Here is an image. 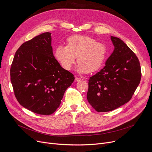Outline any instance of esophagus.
<instances>
[{"mask_svg":"<svg viewBox=\"0 0 152 152\" xmlns=\"http://www.w3.org/2000/svg\"><path fill=\"white\" fill-rule=\"evenodd\" d=\"M82 80V79L80 78V77H75V81H79Z\"/></svg>","mask_w":152,"mask_h":152,"instance_id":"esophagus-1","label":"esophagus"}]
</instances>
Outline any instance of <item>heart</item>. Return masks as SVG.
I'll list each match as a JSON object with an SVG mask.
<instances>
[{
    "label": "heart",
    "mask_w": 152,
    "mask_h": 152,
    "mask_svg": "<svg viewBox=\"0 0 152 152\" xmlns=\"http://www.w3.org/2000/svg\"><path fill=\"white\" fill-rule=\"evenodd\" d=\"M66 45H58L54 50L55 57L63 68L69 70L77 61V70L92 73L103 65L107 55L105 44L98 42L91 37L74 35L66 40Z\"/></svg>",
    "instance_id": "b5f03b06"
}]
</instances>
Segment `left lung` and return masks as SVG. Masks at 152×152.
<instances>
[{
	"instance_id": "1",
	"label": "left lung",
	"mask_w": 152,
	"mask_h": 152,
	"mask_svg": "<svg viewBox=\"0 0 152 152\" xmlns=\"http://www.w3.org/2000/svg\"><path fill=\"white\" fill-rule=\"evenodd\" d=\"M114 50L105 66L89 79L87 99L98 112L115 110L132 98L141 79L140 62L122 40L111 36Z\"/></svg>"
}]
</instances>
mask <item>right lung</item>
I'll return each mask as SVG.
<instances>
[{"instance_id": "1", "label": "right lung", "mask_w": 152, "mask_h": 152, "mask_svg": "<svg viewBox=\"0 0 152 152\" xmlns=\"http://www.w3.org/2000/svg\"><path fill=\"white\" fill-rule=\"evenodd\" d=\"M50 35L47 32L23 43L10 68L11 83L20 104L43 115L55 112L75 81L74 75L55 58Z\"/></svg>"}]
</instances>
